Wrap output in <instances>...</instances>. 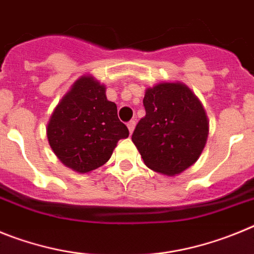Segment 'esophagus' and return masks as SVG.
I'll return each instance as SVG.
<instances>
[{"label": "esophagus", "mask_w": 254, "mask_h": 254, "mask_svg": "<svg viewBox=\"0 0 254 254\" xmlns=\"http://www.w3.org/2000/svg\"><path fill=\"white\" fill-rule=\"evenodd\" d=\"M127 127H128L129 133H132L134 129V127H136V121H129V122L127 123Z\"/></svg>", "instance_id": "1"}]
</instances>
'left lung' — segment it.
I'll return each instance as SVG.
<instances>
[{"mask_svg": "<svg viewBox=\"0 0 254 254\" xmlns=\"http://www.w3.org/2000/svg\"><path fill=\"white\" fill-rule=\"evenodd\" d=\"M146 116L132 134L146 167L176 176L198 160L208 136L202 103L183 82H159L143 96Z\"/></svg>", "mask_w": 254, "mask_h": 254, "instance_id": "8db88e82", "label": "left lung"}]
</instances>
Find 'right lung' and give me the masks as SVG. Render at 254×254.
<instances>
[{
    "label": "right lung",
    "instance_id": "1",
    "mask_svg": "<svg viewBox=\"0 0 254 254\" xmlns=\"http://www.w3.org/2000/svg\"><path fill=\"white\" fill-rule=\"evenodd\" d=\"M128 134L118 120L116 103L107 99L105 85L91 75L73 82L47 125V137L56 156L81 174L104 165L117 142Z\"/></svg>",
    "mask_w": 254,
    "mask_h": 254
}]
</instances>
